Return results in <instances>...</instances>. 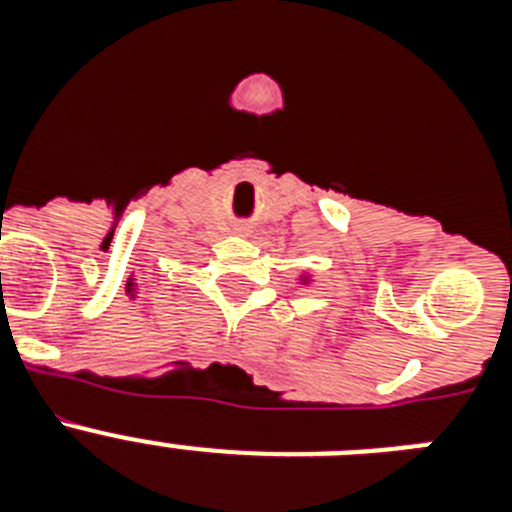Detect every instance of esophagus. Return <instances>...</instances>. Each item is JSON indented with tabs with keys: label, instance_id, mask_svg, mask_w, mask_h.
<instances>
[{
	"label": "esophagus",
	"instance_id": "34e87169",
	"mask_svg": "<svg viewBox=\"0 0 512 512\" xmlns=\"http://www.w3.org/2000/svg\"><path fill=\"white\" fill-rule=\"evenodd\" d=\"M235 233H238V235H248V233H251V228H248V225H235Z\"/></svg>",
	"mask_w": 512,
	"mask_h": 512
}]
</instances>
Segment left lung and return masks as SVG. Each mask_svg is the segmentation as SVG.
<instances>
[{
	"label": "left lung",
	"mask_w": 512,
	"mask_h": 512,
	"mask_svg": "<svg viewBox=\"0 0 512 512\" xmlns=\"http://www.w3.org/2000/svg\"><path fill=\"white\" fill-rule=\"evenodd\" d=\"M300 282L307 284V282H310V277H300Z\"/></svg>",
	"instance_id": "1"
}]
</instances>
